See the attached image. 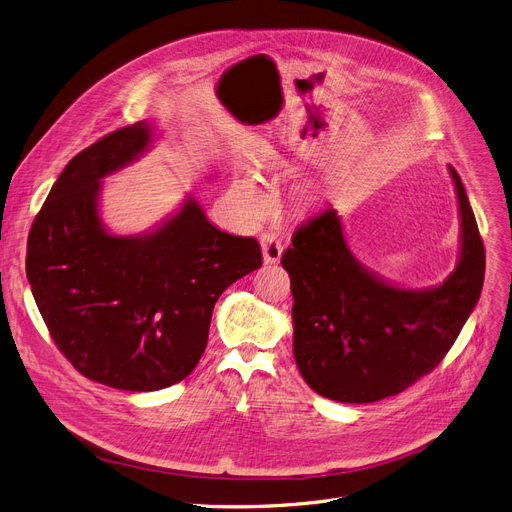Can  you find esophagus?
Instances as JSON below:
<instances>
[{
  "instance_id": "esophagus-1",
  "label": "esophagus",
  "mask_w": 512,
  "mask_h": 512,
  "mask_svg": "<svg viewBox=\"0 0 512 512\" xmlns=\"http://www.w3.org/2000/svg\"><path fill=\"white\" fill-rule=\"evenodd\" d=\"M260 246H262L264 264H277L281 260L283 244L279 242V237L275 233H264L260 237Z\"/></svg>"
}]
</instances>
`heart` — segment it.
<instances>
[{"mask_svg": "<svg viewBox=\"0 0 512 512\" xmlns=\"http://www.w3.org/2000/svg\"><path fill=\"white\" fill-rule=\"evenodd\" d=\"M235 198H237L239 206H242L244 215L252 221L262 219L270 208L268 194L254 182L252 177L239 179V182L235 184Z\"/></svg>", "mask_w": 512, "mask_h": 512, "instance_id": "obj_1", "label": "heart"}]
</instances>
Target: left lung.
Returning <instances> with one entry per match:
<instances>
[{
	"label": "left lung",
	"mask_w": 512,
	"mask_h": 512,
	"mask_svg": "<svg viewBox=\"0 0 512 512\" xmlns=\"http://www.w3.org/2000/svg\"><path fill=\"white\" fill-rule=\"evenodd\" d=\"M459 262L438 287L403 289L359 262L326 208L297 227L281 264L291 279L293 355L318 395L374 403L432 372L457 341L484 285L486 252L459 173Z\"/></svg>",
	"instance_id": "1"
}]
</instances>
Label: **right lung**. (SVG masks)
Listing matches in <instances>:
<instances>
[{
	"instance_id": "right-lung-1",
	"label": "right lung",
	"mask_w": 512,
	"mask_h": 512,
	"mask_svg": "<svg viewBox=\"0 0 512 512\" xmlns=\"http://www.w3.org/2000/svg\"><path fill=\"white\" fill-rule=\"evenodd\" d=\"M153 138V126L138 122L78 153L26 246V277L57 349L86 378L134 393L184 380L206 349L221 293L262 266L256 239L217 229L192 196L153 231H107L101 179Z\"/></svg>"
}]
</instances>
